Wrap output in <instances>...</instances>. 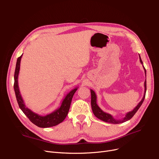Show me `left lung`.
Instances as JSON below:
<instances>
[{"mask_svg": "<svg viewBox=\"0 0 159 159\" xmlns=\"http://www.w3.org/2000/svg\"><path fill=\"white\" fill-rule=\"evenodd\" d=\"M139 58H140V61L141 63V64L143 65V62L142 61L141 59V57L139 55ZM143 69H144V72H145V74H146V69L144 68V66H143ZM144 88H145V90H144V94H143V96L142 98V100L139 103V104L136 106V107H134V109L129 112H127V114L125 115V117L122 119H120V120H116L114 118L112 117V116L110 114H108V113L107 112H105L104 111H103L98 105H97V97H96V93L93 90L90 89V94H91V107H92V110H93V112L94 113V115H95L96 117H97L98 119H100L102 121H103V122H108V123H110V124H121V123H123V122H126V121L130 120L134 115L136 112H137V111L139 110V109L140 108V107L142 105L143 100H144V98H145V96H146V80L144 82Z\"/></svg>", "mask_w": 159, "mask_h": 159, "instance_id": "1", "label": "left lung"}]
</instances>
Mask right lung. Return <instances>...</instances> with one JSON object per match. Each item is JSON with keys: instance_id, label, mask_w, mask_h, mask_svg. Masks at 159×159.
Wrapping results in <instances>:
<instances>
[{"instance_id": "1", "label": "right lung", "mask_w": 159, "mask_h": 159, "mask_svg": "<svg viewBox=\"0 0 159 159\" xmlns=\"http://www.w3.org/2000/svg\"><path fill=\"white\" fill-rule=\"evenodd\" d=\"M22 56V55L18 57L17 60L16 70H15L14 74L13 85L15 93H16L17 101L20 109L34 124L39 127H50L57 125L61 123L68 115V112H69L72 97L75 91L77 90L78 87H75V89H72L70 92H69L66 95L61 103V106L54 111L44 116H41L37 114V113L33 112L32 110H30L28 107L26 106L24 103V100L22 99L20 93L18 85V77L20 70V65Z\"/></svg>"}]
</instances>
